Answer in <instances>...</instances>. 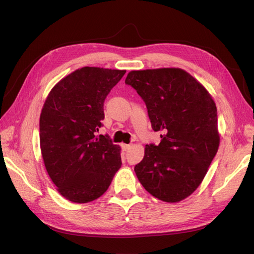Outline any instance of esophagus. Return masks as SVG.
I'll return each mask as SVG.
<instances>
[{"label":"esophagus","instance_id":"esophagus-1","mask_svg":"<svg viewBox=\"0 0 254 254\" xmlns=\"http://www.w3.org/2000/svg\"><path fill=\"white\" fill-rule=\"evenodd\" d=\"M130 147H131V146L128 145V144H123L122 145V148H123V150H124V151H127Z\"/></svg>","mask_w":254,"mask_h":254}]
</instances>
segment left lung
<instances>
[{
	"mask_svg": "<svg viewBox=\"0 0 254 254\" xmlns=\"http://www.w3.org/2000/svg\"><path fill=\"white\" fill-rule=\"evenodd\" d=\"M125 83L144 101L159 145H146L134 166L149 194L178 202L200 186L218 150L217 109L201 83L176 67L131 71Z\"/></svg>",
	"mask_w": 254,
	"mask_h": 254,
	"instance_id": "8db88e82",
	"label": "left lung"
}]
</instances>
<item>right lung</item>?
Here are the masks:
<instances>
[{"instance_id": "1", "label": "right lung", "mask_w": 254, "mask_h": 254, "mask_svg": "<svg viewBox=\"0 0 254 254\" xmlns=\"http://www.w3.org/2000/svg\"><path fill=\"white\" fill-rule=\"evenodd\" d=\"M126 71L84 66L52 89L40 115V147L50 178L67 200L86 203L108 190L122 165L120 146L98 134L104 102Z\"/></svg>"}]
</instances>
